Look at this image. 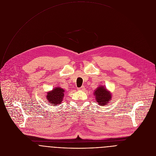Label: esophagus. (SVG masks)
Segmentation results:
<instances>
[{"instance_id":"esophagus-1","label":"esophagus","mask_w":156,"mask_h":156,"mask_svg":"<svg viewBox=\"0 0 156 156\" xmlns=\"http://www.w3.org/2000/svg\"><path fill=\"white\" fill-rule=\"evenodd\" d=\"M78 89V90H79V91H84V87L83 86H81V87H78L77 88Z\"/></svg>"}]
</instances>
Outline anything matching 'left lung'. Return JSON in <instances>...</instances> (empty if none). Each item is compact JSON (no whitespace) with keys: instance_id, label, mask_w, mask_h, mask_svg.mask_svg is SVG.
Instances as JSON below:
<instances>
[{"instance_id":"obj_1","label":"left lung","mask_w":156,"mask_h":156,"mask_svg":"<svg viewBox=\"0 0 156 156\" xmlns=\"http://www.w3.org/2000/svg\"><path fill=\"white\" fill-rule=\"evenodd\" d=\"M94 94L96 96V99L97 102L101 105H105L107 104L111 99V94L103 86H100L96 89V90H95L94 92Z\"/></svg>"}]
</instances>
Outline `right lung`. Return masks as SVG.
<instances>
[{
    "label": "right lung",
    "instance_id": "right-lung-1",
    "mask_svg": "<svg viewBox=\"0 0 156 156\" xmlns=\"http://www.w3.org/2000/svg\"><path fill=\"white\" fill-rule=\"evenodd\" d=\"M64 90L61 87H55L54 90L49 92L47 95V99L49 102V104H53L54 105L60 104L63 100L64 96Z\"/></svg>",
    "mask_w": 156,
    "mask_h": 156
}]
</instances>
